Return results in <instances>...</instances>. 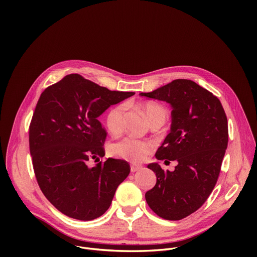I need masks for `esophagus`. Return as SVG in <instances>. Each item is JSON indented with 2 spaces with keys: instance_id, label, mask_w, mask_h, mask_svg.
Wrapping results in <instances>:
<instances>
[{
  "instance_id": "34e87169",
  "label": "esophagus",
  "mask_w": 257,
  "mask_h": 257,
  "mask_svg": "<svg viewBox=\"0 0 257 257\" xmlns=\"http://www.w3.org/2000/svg\"><path fill=\"white\" fill-rule=\"evenodd\" d=\"M142 169V166H139V165H131V172L132 173H135L137 171H140Z\"/></svg>"
}]
</instances>
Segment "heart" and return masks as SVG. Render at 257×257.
Listing matches in <instances>:
<instances>
[{"instance_id":"1","label":"heart","mask_w":257,"mask_h":257,"mask_svg":"<svg viewBox=\"0 0 257 257\" xmlns=\"http://www.w3.org/2000/svg\"><path fill=\"white\" fill-rule=\"evenodd\" d=\"M139 106L151 125L163 124L165 122L167 118V109L162 104L155 101H146ZM124 104L120 103L109 108L105 116V126L107 131L113 135L120 134L124 128ZM153 149L154 143L149 139H138L132 136H127L109 146V154L116 158L138 163L148 157Z\"/></svg>"}]
</instances>
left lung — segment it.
Listing matches in <instances>:
<instances>
[{"label":"left lung","instance_id":"1","mask_svg":"<svg viewBox=\"0 0 257 257\" xmlns=\"http://www.w3.org/2000/svg\"><path fill=\"white\" fill-rule=\"evenodd\" d=\"M140 95L173 108L171 131L156 158L177 166L173 172L159 164L148 166L157 183L145 199L160 217L179 221L200 208L216 184L228 146L227 116L219 99L192 80L176 79Z\"/></svg>","mask_w":257,"mask_h":257}]
</instances>
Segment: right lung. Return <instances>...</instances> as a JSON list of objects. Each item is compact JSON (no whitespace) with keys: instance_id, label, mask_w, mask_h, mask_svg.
Segmentation results:
<instances>
[{"instance_id":"obj_1","label":"right lung","mask_w":257,"mask_h":257,"mask_svg":"<svg viewBox=\"0 0 257 257\" xmlns=\"http://www.w3.org/2000/svg\"><path fill=\"white\" fill-rule=\"evenodd\" d=\"M134 92L111 91L70 74L47 87L29 125V151L38 184L48 200L67 216L91 221L112 203L130 173L122 160L107 159L106 132L97 118ZM99 163L92 167L90 162Z\"/></svg>"}]
</instances>
